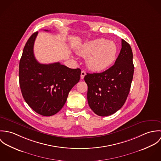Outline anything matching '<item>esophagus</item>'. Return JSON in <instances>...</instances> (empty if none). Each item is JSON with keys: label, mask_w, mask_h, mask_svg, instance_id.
<instances>
[{"label": "esophagus", "mask_w": 161, "mask_h": 161, "mask_svg": "<svg viewBox=\"0 0 161 161\" xmlns=\"http://www.w3.org/2000/svg\"><path fill=\"white\" fill-rule=\"evenodd\" d=\"M86 75V72L84 70L81 71V74H80V78L83 79L84 78V76Z\"/></svg>", "instance_id": "esophagus-1"}]
</instances>
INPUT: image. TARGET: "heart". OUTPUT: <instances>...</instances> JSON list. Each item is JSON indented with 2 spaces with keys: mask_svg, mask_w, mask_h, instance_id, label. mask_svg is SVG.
Masks as SVG:
<instances>
[{
  "mask_svg": "<svg viewBox=\"0 0 161 161\" xmlns=\"http://www.w3.org/2000/svg\"><path fill=\"white\" fill-rule=\"evenodd\" d=\"M117 46L112 41L98 38L86 43L77 49V54L86 58L89 69L101 72L108 69L114 63Z\"/></svg>",
  "mask_w": 161,
  "mask_h": 161,
  "instance_id": "b5f03b06",
  "label": "heart"
}]
</instances>
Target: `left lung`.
Returning a JSON list of instances; mask_svg holds the SVG:
<instances>
[{"label":"left lung","mask_w":161,"mask_h":161,"mask_svg":"<svg viewBox=\"0 0 161 161\" xmlns=\"http://www.w3.org/2000/svg\"><path fill=\"white\" fill-rule=\"evenodd\" d=\"M133 52L130 45L121 39V49L115 64L101 73H87V100L97 115L106 116L119 110L126 102L133 77Z\"/></svg>","instance_id":"8db88e82"}]
</instances>
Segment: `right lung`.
<instances>
[{"mask_svg":"<svg viewBox=\"0 0 161 161\" xmlns=\"http://www.w3.org/2000/svg\"><path fill=\"white\" fill-rule=\"evenodd\" d=\"M45 31H48L46 30ZM38 32L34 33L23 48L19 64V83L23 98L35 112L49 116L64 105L70 91L80 80V69H70L59 62L38 63L33 46Z\"/></svg>","mask_w":161,"mask_h":161,"instance_id":"right-lung-1","label":"right lung"}]
</instances>
